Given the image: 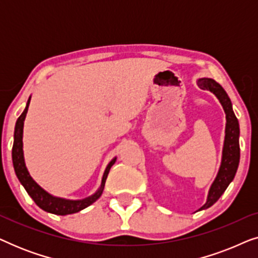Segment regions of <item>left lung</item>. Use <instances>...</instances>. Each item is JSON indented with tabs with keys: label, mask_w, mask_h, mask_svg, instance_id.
Segmentation results:
<instances>
[{
	"label": "left lung",
	"mask_w": 258,
	"mask_h": 258,
	"mask_svg": "<svg viewBox=\"0 0 258 258\" xmlns=\"http://www.w3.org/2000/svg\"><path fill=\"white\" fill-rule=\"evenodd\" d=\"M197 86L201 89L210 91L217 97V100L223 107L225 121H227L225 122V136L223 149H222L220 169H218L216 177L211 183L209 191H208L207 202L200 208V211L208 209L216 203L235 177L239 163V124L234 114V110H232L230 98L216 81L209 79V77H202V79L197 80Z\"/></svg>",
	"instance_id": "1"
}]
</instances>
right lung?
I'll return each mask as SVG.
<instances>
[{
  "label": "right lung",
  "mask_w": 258,
  "mask_h": 258,
  "mask_svg": "<svg viewBox=\"0 0 258 258\" xmlns=\"http://www.w3.org/2000/svg\"><path fill=\"white\" fill-rule=\"evenodd\" d=\"M31 96L27 102L26 109H24L22 114L19 118H17L16 124H15V132H14V144H13V165L15 174L21 182V184L24 186L26 191L28 192L31 199L34 200V202L41 208L42 210L47 211V213L55 214V215H70L79 213V211L86 209L87 207H89L94 202L100 199L102 192H103L105 181H107L108 174L110 171V168L112 164L116 162V158L114 157L109 162L107 168L102 176L101 185L98 186V189L95 191L93 195L86 197L82 200H68L63 199V197H57L49 194L47 190H44L35 179L31 177L28 168L26 165V161H24V154H23V126H24V119H26L28 108H29Z\"/></svg>",
  "instance_id": "right-lung-1"
}]
</instances>
